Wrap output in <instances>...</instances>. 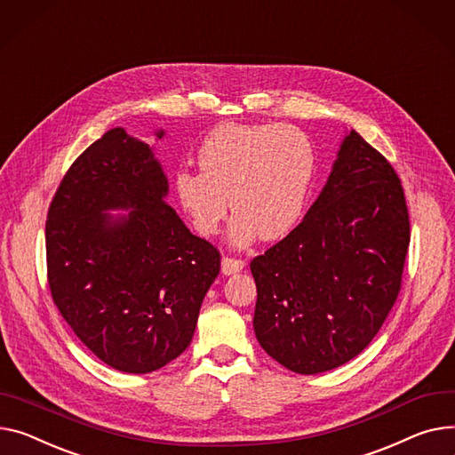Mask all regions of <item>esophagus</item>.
Segmentation results:
<instances>
[{"label":"esophagus","mask_w":455,"mask_h":455,"mask_svg":"<svg viewBox=\"0 0 455 455\" xmlns=\"http://www.w3.org/2000/svg\"><path fill=\"white\" fill-rule=\"evenodd\" d=\"M245 268V261L243 259H235V258H223L221 259V272L225 276L235 275V272H241Z\"/></svg>","instance_id":"1"}]
</instances>
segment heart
I'll return each mask as SVG.
<instances>
[{
	"instance_id": "b5f03b06",
	"label": "heart",
	"mask_w": 455,
	"mask_h": 455,
	"mask_svg": "<svg viewBox=\"0 0 455 455\" xmlns=\"http://www.w3.org/2000/svg\"><path fill=\"white\" fill-rule=\"evenodd\" d=\"M201 170L180 168L173 190L192 227L216 234L230 204L228 225L234 247L256 237L280 239L304 214L316 173L311 139L285 124H223L203 140Z\"/></svg>"
}]
</instances>
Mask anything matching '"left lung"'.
Wrapping results in <instances>:
<instances>
[{
	"label": "left lung",
	"mask_w": 455,
	"mask_h": 455,
	"mask_svg": "<svg viewBox=\"0 0 455 455\" xmlns=\"http://www.w3.org/2000/svg\"><path fill=\"white\" fill-rule=\"evenodd\" d=\"M408 245L401 179L351 130L306 218L251 261L259 346L301 375L346 364L395 304Z\"/></svg>",
	"instance_id": "1"
}]
</instances>
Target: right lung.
<instances>
[{
    "instance_id": "right-lung-1",
    "label": "right lung",
    "mask_w": 455,
    "mask_h": 455,
    "mask_svg": "<svg viewBox=\"0 0 455 455\" xmlns=\"http://www.w3.org/2000/svg\"><path fill=\"white\" fill-rule=\"evenodd\" d=\"M166 194L154 149L113 128L71 164L47 212L52 301L80 342L124 373L156 371L188 347L220 275V251L187 228Z\"/></svg>"
}]
</instances>
